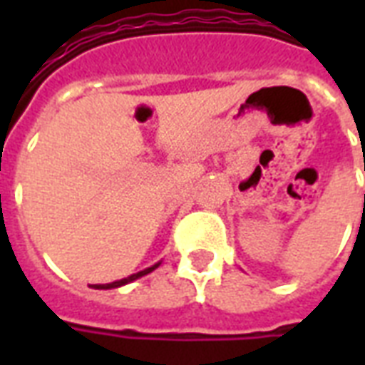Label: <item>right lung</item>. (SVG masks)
Listing matches in <instances>:
<instances>
[{"label":"right lung","mask_w":365,"mask_h":365,"mask_svg":"<svg viewBox=\"0 0 365 365\" xmlns=\"http://www.w3.org/2000/svg\"><path fill=\"white\" fill-rule=\"evenodd\" d=\"M159 265H160V261H159V263H155V265L148 267V269H143V271L134 272V274H130V277L121 278V280H115V282H111V284H93V288H94V289L121 288V286H125V284H130V282H134V280H138V278H142V277H145V274H149V272L155 271V269H157V267H159Z\"/></svg>","instance_id":"obj_1"}]
</instances>
